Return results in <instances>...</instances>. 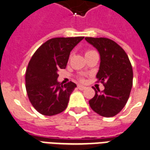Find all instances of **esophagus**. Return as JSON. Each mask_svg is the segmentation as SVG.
I'll use <instances>...</instances> for the list:
<instances>
[{
	"label": "esophagus",
	"mask_w": 150,
	"mask_h": 150,
	"mask_svg": "<svg viewBox=\"0 0 150 150\" xmlns=\"http://www.w3.org/2000/svg\"><path fill=\"white\" fill-rule=\"evenodd\" d=\"M78 88H79V90H83L86 89V86H82V85H79L78 86Z\"/></svg>",
	"instance_id": "esophagus-1"
}]
</instances>
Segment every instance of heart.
Wrapping results in <instances>:
<instances>
[{
    "label": "heart",
    "instance_id": "obj_1",
    "mask_svg": "<svg viewBox=\"0 0 150 150\" xmlns=\"http://www.w3.org/2000/svg\"><path fill=\"white\" fill-rule=\"evenodd\" d=\"M94 52V51H93V50H86L85 52V55L86 56V55L90 54V53H91V52Z\"/></svg>",
    "mask_w": 150,
    "mask_h": 150
}]
</instances>
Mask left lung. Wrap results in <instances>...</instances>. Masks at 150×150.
<instances>
[{
	"mask_svg": "<svg viewBox=\"0 0 150 150\" xmlns=\"http://www.w3.org/2000/svg\"><path fill=\"white\" fill-rule=\"evenodd\" d=\"M85 39L100 53L97 79L105 86L103 91L93 88L95 95L89 100L90 108L104 117L116 116L127 102L133 84V70L128 56L112 40L90 37Z\"/></svg>",
	"mask_w": 150,
	"mask_h": 150,
	"instance_id": "obj_1",
	"label": "left lung"
}]
</instances>
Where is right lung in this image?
<instances>
[{"mask_svg": "<svg viewBox=\"0 0 150 150\" xmlns=\"http://www.w3.org/2000/svg\"><path fill=\"white\" fill-rule=\"evenodd\" d=\"M84 37L54 38L40 46L27 66L25 80L27 95L42 115L54 116L66 109L76 84L57 81L58 71L67 66L71 51Z\"/></svg>", "mask_w": 150, "mask_h": 150, "instance_id": "add662e5", "label": "right lung"}]
</instances>
